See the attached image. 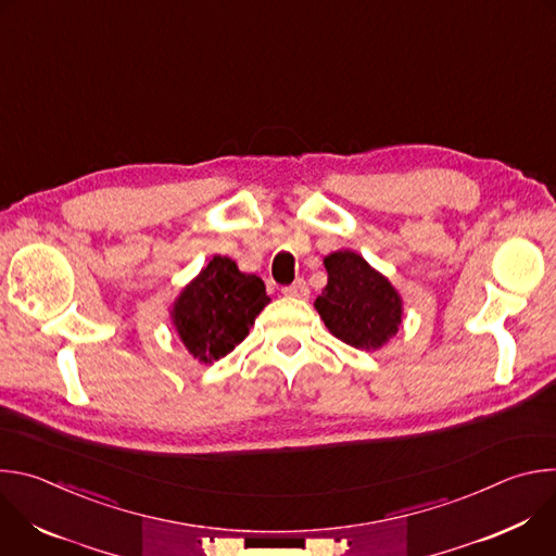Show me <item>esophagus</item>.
<instances>
[{
  "label": "esophagus",
  "instance_id": "obj_1",
  "mask_svg": "<svg viewBox=\"0 0 556 556\" xmlns=\"http://www.w3.org/2000/svg\"><path fill=\"white\" fill-rule=\"evenodd\" d=\"M283 294L292 296V299H307L309 296V288H307L305 279H296L292 286L283 288Z\"/></svg>",
  "mask_w": 556,
  "mask_h": 556
}]
</instances>
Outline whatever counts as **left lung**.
<instances>
[{
    "label": "left lung",
    "mask_w": 556,
    "mask_h": 556,
    "mask_svg": "<svg viewBox=\"0 0 556 556\" xmlns=\"http://www.w3.org/2000/svg\"><path fill=\"white\" fill-rule=\"evenodd\" d=\"M328 283L314 307L326 328L356 350H380L403 326V296L393 283L354 251L324 260Z\"/></svg>",
    "instance_id": "left-lung-1"
}]
</instances>
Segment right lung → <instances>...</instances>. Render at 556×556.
<instances>
[{
	"instance_id": "obj_1",
	"label": "right lung",
	"mask_w": 556,
	"mask_h": 556,
	"mask_svg": "<svg viewBox=\"0 0 556 556\" xmlns=\"http://www.w3.org/2000/svg\"><path fill=\"white\" fill-rule=\"evenodd\" d=\"M268 303L270 296L257 275L242 273L230 257L215 255L180 290L169 316L187 352L211 365L249 337Z\"/></svg>"
}]
</instances>
